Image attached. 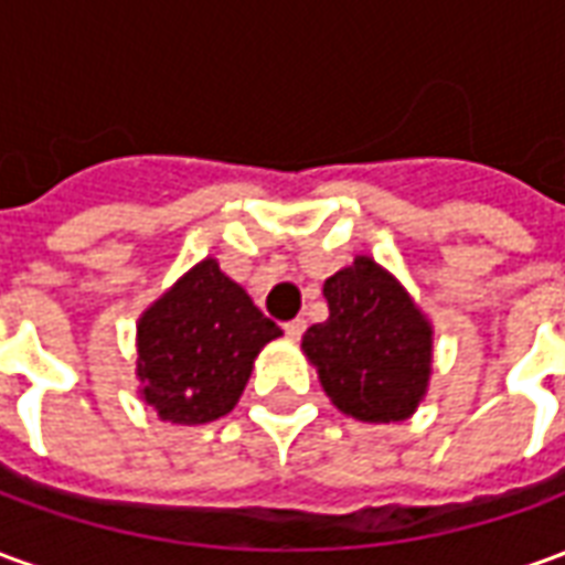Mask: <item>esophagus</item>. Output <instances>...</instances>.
Instances as JSON below:
<instances>
[{
    "label": "esophagus",
    "mask_w": 565,
    "mask_h": 565,
    "mask_svg": "<svg viewBox=\"0 0 565 565\" xmlns=\"http://www.w3.org/2000/svg\"><path fill=\"white\" fill-rule=\"evenodd\" d=\"M284 332H287V335H290V339H299V335H302V332H306V320H302V318L287 320V323H284Z\"/></svg>",
    "instance_id": "obj_1"
}]
</instances>
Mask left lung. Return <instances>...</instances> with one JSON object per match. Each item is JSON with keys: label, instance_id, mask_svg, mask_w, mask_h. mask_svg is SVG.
Wrapping results in <instances>:
<instances>
[{"label": "left lung", "instance_id": "left-lung-1", "mask_svg": "<svg viewBox=\"0 0 565 565\" xmlns=\"http://www.w3.org/2000/svg\"><path fill=\"white\" fill-rule=\"evenodd\" d=\"M330 318L302 335L320 384L344 415L405 420L429 381L433 330L403 287L369 257L323 284Z\"/></svg>", "mask_w": 565, "mask_h": 565}]
</instances>
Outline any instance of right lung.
<instances>
[{
	"label": "right lung",
	"mask_w": 565,
	"mask_h": 565,
	"mask_svg": "<svg viewBox=\"0 0 565 565\" xmlns=\"http://www.w3.org/2000/svg\"><path fill=\"white\" fill-rule=\"evenodd\" d=\"M281 327L202 259L139 320L145 399L172 424H209L233 412L259 348Z\"/></svg>",
	"instance_id": "add662e5"
}]
</instances>
